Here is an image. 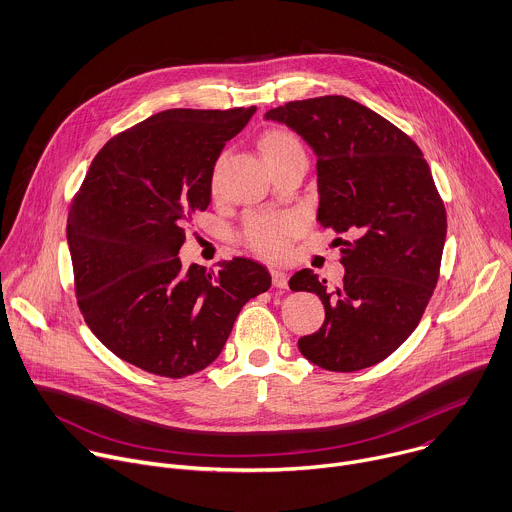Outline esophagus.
<instances>
[{
    "label": "esophagus",
    "instance_id": "1",
    "mask_svg": "<svg viewBox=\"0 0 512 512\" xmlns=\"http://www.w3.org/2000/svg\"><path fill=\"white\" fill-rule=\"evenodd\" d=\"M270 276H272L274 288H280V290H286V288H288V274H286L284 270L272 268V270H270Z\"/></svg>",
    "mask_w": 512,
    "mask_h": 512
}]
</instances>
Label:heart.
I'll return each mask as SVG.
<instances>
[{
  "instance_id": "heart-1",
  "label": "heart",
  "mask_w": 512,
  "mask_h": 512,
  "mask_svg": "<svg viewBox=\"0 0 512 512\" xmlns=\"http://www.w3.org/2000/svg\"><path fill=\"white\" fill-rule=\"evenodd\" d=\"M262 149L268 163L290 157L304 155V147L298 137L284 129L268 131L262 137ZM302 230V218L294 212H258L246 218L242 226L244 244L260 256H282L292 238Z\"/></svg>"
}]
</instances>
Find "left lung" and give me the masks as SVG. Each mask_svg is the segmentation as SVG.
<instances>
[{
	"label": "left lung",
	"mask_w": 512,
	"mask_h": 512,
	"mask_svg": "<svg viewBox=\"0 0 512 512\" xmlns=\"http://www.w3.org/2000/svg\"><path fill=\"white\" fill-rule=\"evenodd\" d=\"M266 119L315 149L319 222L351 236L337 238L341 286L311 268L288 282L325 304L323 327L300 337L298 351L327 371L377 365L414 333L440 278L446 208L432 171L401 129L347 96L292 100Z\"/></svg>",
	"instance_id": "1"
}]
</instances>
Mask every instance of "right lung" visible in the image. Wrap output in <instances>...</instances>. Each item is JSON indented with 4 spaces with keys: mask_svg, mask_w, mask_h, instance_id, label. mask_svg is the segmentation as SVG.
<instances>
[{
    "mask_svg": "<svg viewBox=\"0 0 512 512\" xmlns=\"http://www.w3.org/2000/svg\"><path fill=\"white\" fill-rule=\"evenodd\" d=\"M256 107L171 109L115 135L92 159L68 212L78 309L119 359L187 377L222 353L242 306L270 288L250 258L181 268L185 224L208 210L214 165Z\"/></svg>",
    "mask_w": 512,
    "mask_h": 512,
    "instance_id": "obj_1",
    "label": "right lung"
}]
</instances>
